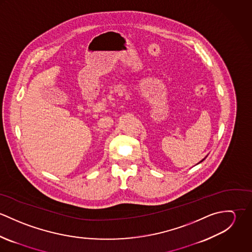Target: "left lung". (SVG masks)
I'll use <instances>...</instances> for the list:
<instances>
[{
	"label": "left lung",
	"instance_id": "1",
	"mask_svg": "<svg viewBox=\"0 0 252 252\" xmlns=\"http://www.w3.org/2000/svg\"><path fill=\"white\" fill-rule=\"evenodd\" d=\"M203 160H204V159H203ZM203 160H202V161H203ZM202 161H201V162H202Z\"/></svg>",
	"mask_w": 252,
	"mask_h": 252
}]
</instances>
